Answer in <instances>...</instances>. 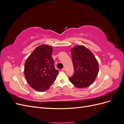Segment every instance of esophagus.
<instances>
[{
  "instance_id": "34e87169",
  "label": "esophagus",
  "mask_w": 124,
  "mask_h": 124,
  "mask_svg": "<svg viewBox=\"0 0 124 124\" xmlns=\"http://www.w3.org/2000/svg\"><path fill=\"white\" fill-rule=\"evenodd\" d=\"M62 71H65L66 70V68H63L62 69Z\"/></svg>"
}]
</instances>
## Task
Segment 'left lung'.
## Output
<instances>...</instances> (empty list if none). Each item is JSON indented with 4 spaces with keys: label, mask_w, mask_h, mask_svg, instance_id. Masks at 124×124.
<instances>
[{
    "label": "left lung",
    "mask_w": 124,
    "mask_h": 124,
    "mask_svg": "<svg viewBox=\"0 0 124 124\" xmlns=\"http://www.w3.org/2000/svg\"><path fill=\"white\" fill-rule=\"evenodd\" d=\"M71 53L74 71L73 76L69 77V80L78 88L87 87L96 79L98 63L93 54L84 46L73 47Z\"/></svg>",
    "instance_id": "left-lung-1"
}]
</instances>
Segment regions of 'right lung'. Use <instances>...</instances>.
<instances>
[{
	"instance_id": "1",
	"label": "right lung",
	"mask_w": 124,
	"mask_h": 124,
	"mask_svg": "<svg viewBox=\"0 0 124 124\" xmlns=\"http://www.w3.org/2000/svg\"><path fill=\"white\" fill-rule=\"evenodd\" d=\"M53 48L42 44L35 48L26 60L24 74L28 83L39 92L47 90L55 81L58 70L52 57Z\"/></svg>"
}]
</instances>
